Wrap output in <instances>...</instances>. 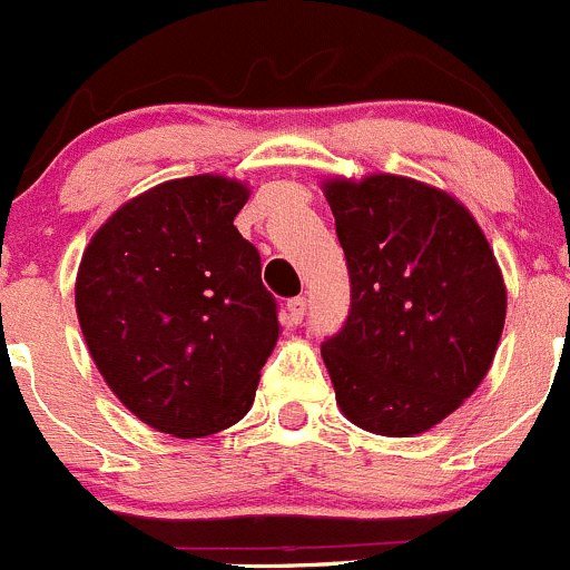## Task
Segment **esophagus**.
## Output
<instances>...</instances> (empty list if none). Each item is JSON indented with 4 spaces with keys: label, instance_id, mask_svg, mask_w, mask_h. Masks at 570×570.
Instances as JSON below:
<instances>
[{
    "label": "esophagus",
    "instance_id": "1",
    "mask_svg": "<svg viewBox=\"0 0 570 570\" xmlns=\"http://www.w3.org/2000/svg\"><path fill=\"white\" fill-rule=\"evenodd\" d=\"M286 317H289L292 325H301L303 317H306V297H292L286 303Z\"/></svg>",
    "mask_w": 570,
    "mask_h": 570
}]
</instances>
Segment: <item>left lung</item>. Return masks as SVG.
<instances>
[{"label": "left lung", "instance_id": "1", "mask_svg": "<svg viewBox=\"0 0 570 570\" xmlns=\"http://www.w3.org/2000/svg\"><path fill=\"white\" fill-rule=\"evenodd\" d=\"M350 269V317L322 344L344 416L375 435L428 433L488 375L508 289L474 215L394 174L322 181Z\"/></svg>", "mask_w": 570, "mask_h": 570}]
</instances>
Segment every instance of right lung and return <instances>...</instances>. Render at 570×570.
I'll list each match as a JSON object with an SVG mask.
<instances>
[{"mask_svg": "<svg viewBox=\"0 0 570 570\" xmlns=\"http://www.w3.org/2000/svg\"><path fill=\"white\" fill-rule=\"evenodd\" d=\"M248 198L237 178H174L115 209L82 253L85 344L124 407L159 433L237 424L278 342L262 258L234 226Z\"/></svg>", "mask_w": 570, "mask_h": 570, "instance_id": "obj_1", "label": "right lung"}]
</instances>
